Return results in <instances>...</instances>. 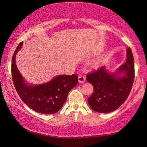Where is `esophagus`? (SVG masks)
Returning <instances> with one entry per match:
<instances>
[{"mask_svg": "<svg viewBox=\"0 0 147 147\" xmlns=\"http://www.w3.org/2000/svg\"><path fill=\"white\" fill-rule=\"evenodd\" d=\"M85 77H84L83 76H79V77H78V81H79L80 83H84V82H85Z\"/></svg>", "mask_w": 147, "mask_h": 147, "instance_id": "1", "label": "esophagus"}]
</instances>
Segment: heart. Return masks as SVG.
Listing matches in <instances>:
<instances>
[{"label": "heart", "instance_id": "1", "mask_svg": "<svg viewBox=\"0 0 147 147\" xmlns=\"http://www.w3.org/2000/svg\"><path fill=\"white\" fill-rule=\"evenodd\" d=\"M101 63H102V59H100V58H98V59L94 60V61L92 62V66L94 67H97L100 65V64H101Z\"/></svg>", "mask_w": 147, "mask_h": 147}]
</instances>
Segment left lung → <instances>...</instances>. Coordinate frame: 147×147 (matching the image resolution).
Returning <instances> with one entry per match:
<instances>
[{
    "mask_svg": "<svg viewBox=\"0 0 147 147\" xmlns=\"http://www.w3.org/2000/svg\"><path fill=\"white\" fill-rule=\"evenodd\" d=\"M134 77V58L130 47L126 59L116 71H109L106 66L88 74L86 80L93 85L94 92L88 98L90 108L100 113H109L125 102L131 91Z\"/></svg>",
    "mask_w": 147,
    "mask_h": 147,
    "instance_id": "left-lung-1",
    "label": "left lung"
}]
</instances>
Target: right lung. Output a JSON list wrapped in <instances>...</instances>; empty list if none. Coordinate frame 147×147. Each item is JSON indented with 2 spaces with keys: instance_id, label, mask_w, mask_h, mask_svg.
Returning <instances> with one entry per match:
<instances>
[{
  "instance_id": "1",
  "label": "right lung",
  "mask_w": 147,
  "mask_h": 147,
  "mask_svg": "<svg viewBox=\"0 0 147 147\" xmlns=\"http://www.w3.org/2000/svg\"><path fill=\"white\" fill-rule=\"evenodd\" d=\"M23 44V42L19 43L12 59V77L15 89L24 103L34 111L45 114L56 113L65 103L70 90L77 85L78 76L59 75L44 84L27 83L15 62L16 55Z\"/></svg>"
}]
</instances>
